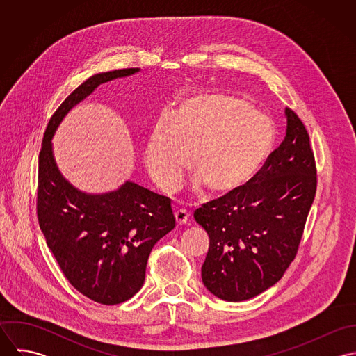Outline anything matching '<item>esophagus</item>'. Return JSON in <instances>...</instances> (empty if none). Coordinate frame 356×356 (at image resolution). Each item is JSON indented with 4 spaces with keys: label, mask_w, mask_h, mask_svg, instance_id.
<instances>
[{
    "label": "esophagus",
    "mask_w": 356,
    "mask_h": 356,
    "mask_svg": "<svg viewBox=\"0 0 356 356\" xmlns=\"http://www.w3.org/2000/svg\"><path fill=\"white\" fill-rule=\"evenodd\" d=\"M174 215H175V220L178 225H185L189 219V213L185 209H178V211H175Z\"/></svg>",
    "instance_id": "obj_1"
}]
</instances>
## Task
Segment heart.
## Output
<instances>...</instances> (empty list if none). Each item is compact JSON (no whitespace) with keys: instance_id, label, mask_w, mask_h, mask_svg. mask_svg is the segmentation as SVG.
Listing matches in <instances>:
<instances>
[{"instance_id":"1","label":"heart","mask_w":356,"mask_h":356,"mask_svg":"<svg viewBox=\"0 0 356 356\" xmlns=\"http://www.w3.org/2000/svg\"><path fill=\"white\" fill-rule=\"evenodd\" d=\"M274 143L271 120L241 97L203 92L184 99L171 118L161 115L152 126L144 163L164 192L178 185L189 163L196 172L193 188L229 193L259 171Z\"/></svg>"}]
</instances>
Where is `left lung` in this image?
<instances>
[{
  "label": "left lung",
  "mask_w": 356,
  "mask_h": 356,
  "mask_svg": "<svg viewBox=\"0 0 356 356\" xmlns=\"http://www.w3.org/2000/svg\"><path fill=\"white\" fill-rule=\"evenodd\" d=\"M286 136L254 178L204 204L195 219L209 237L204 286L226 302H243L277 284L295 259L316 191L309 137L285 108Z\"/></svg>",
  "instance_id": "8db88e82"
}]
</instances>
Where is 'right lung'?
I'll return each mask as SVG.
<instances>
[{
	"label": "right lung",
	"mask_w": 356,
	"mask_h": 356,
	"mask_svg": "<svg viewBox=\"0 0 356 356\" xmlns=\"http://www.w3.org/2000/svg\"><path fill=\"white\" fill-rule=\"evenodd\" d=\"M140 71L123 68L88 78L51 116L40 153V227L70 284L102 305L123 303L143 288L153 245L175 227L171 200L133 181L105 193L75 188L56 163L51 140L70 111L100 85Z\"/></svg>",
	"instance_id": "add662e5"
}]
</instances>
